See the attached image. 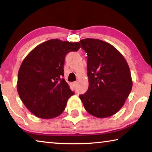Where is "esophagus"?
<instances>
[{"mask_svg": "<svg viewBox=\"0 0 152 152\" xmlns=\"http://www.w3.org/2000/svg\"><path fill=\"white\" fill-rule=\"evenodd\" d=\"M72 85H73L74 87H75V86H76V82H72Z\"/></svg>", "mask_w": 152, "mask_h": 152, "instance_id": "1", "label": "esophagus"}]
</instances>
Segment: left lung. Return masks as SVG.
<instances>
[{"label":"left lung","mask_w":152,"mask_h":152,"mask_svg":"<svg viewBox=\"0 0 152 152\" xmlns=\"http://www.w3.org/2000/svg\"><path fill=\"white\" fill-rule=\"evenodd\" d=\"M87 53L88 88L80 95L87 112L98 118L115 115L132 88L129 67L123 55L109 43L96 39L80 41Z\"/></svg>","instance_id":"left-lung-1"}]
</instances>
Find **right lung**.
Returning <instances> with one entry per match:
<instances>
[{
    "label": "right lung",
    "mask_w": 152,
    "mask_h": 152,
    "mask_svg": "<svg viewBox=\"0 0 152 152\" xmlns=\"http://www.w3.org/2000/svg\"><path fill=\"white\" fill-rule=\"evenodd\" d=\"M80 48L79 42L58 39L35 48L23 61L18 72L17 91L22 102L36 117L52 119L65 109L74 94L64 76V60L70 51Z\"/></svg>",
    "instance_id": "add662e5"
}]
</instances>
